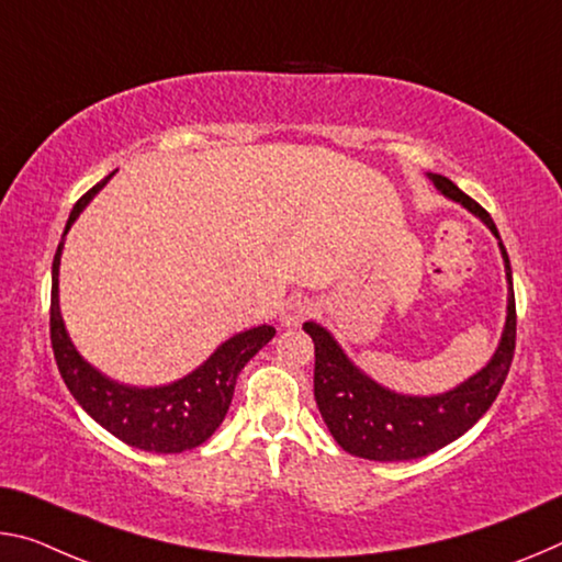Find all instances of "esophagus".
Segmentation results:
<instances>
[{
    "instance_id": "1",
    "label": "esophagus",
    "mask_w": 562,
    "mask_h": 562,
    "mask_svg": "<svg viewBox=\"0 0 562 562\" xmlns=\"http://www.w3.org/2000/svg\"><path fill=\"white\" fill-rule=\"evenodd\" d=\"M310 313H313V302L307 297H290L284 300V305L280 310V323L284 327H297Z\"/></svg>"
}]
</instances>
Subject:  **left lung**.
<instances>
[{"instance_id":"left-lung-1","label":"left lung","mask_w":562,"mask_h":562,"mask_svg":"<svg viewBox=\"0 0 562 562\" xmlns=\"http://www.w3.org/2000/svg\"><path fill=\"white\" fill-rule=\"evenodd\" d=\"M427 180L435 184L442 198L458 202L495 235L501 247L507 278V317L493 358L483 370L470 375L458 387L440 395H403L395 393L347 358L340 342L335 340L327 327L310 323L302 329L315 342V400L319 415L333 432L337 445L350 456L378 462H400L425 458L430 452L445 448L460 435H465L490 405L495 403L503 382L510 370L515 352V295H513V270L510 257L493 217L458 190L448 177L427 172Z\"/></svg>"}]
</instances>
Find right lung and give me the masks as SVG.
Instances as JSON below:
<instances>
[{
  "instance_id": "1",
  "label": "right lung",
  "mask_w": 562,
  "mask_h": 562,
  "mask_svg": "<svg viewBox=\"0 0 562 562\" xmlns=\"http://www.w3.org/2000/svg\"><path fill=\"white\" fill-rule=\"evenodd\" d=\"M110 177H104L100 184H94L75 204L72 212H69L65 235H61V243L55 252L49 310L52 350H55L59 375L65 380L69 393L82 405L85 413L94 423H100L106 432H112L114 438L127 442L130 448L162 452V456H167V452L192 450L212 438V432L225 420L235 395L237 375L272 340L274 327L260 325L233 335L200 368H194L190 375L167 382V385H124V382L106 378L94 364H89L79 355L75 342L69 340L65 319H61L59 262L69 227L75 225L79 212L92 202L94 194L110 182Z\"/></svg>"
}]
</instances>
